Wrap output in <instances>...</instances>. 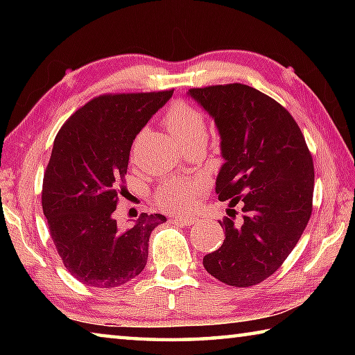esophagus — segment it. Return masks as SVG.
<instances>
[{"mask_svg": "<svg viewBox=\"0 0 355 355\" xmlns=\"http://www.w3.org/2000/svg\"><path fill=\"white\" fill-rule=\"evenodd\" d=\"M172 220L182 225H192L197 222V218H194V216H175V218H172Z\"/></svg>", "mask_w": 355, "mask_h": 355, "instance_id": "obj_1", "label": "esophagus"}]
</instances>
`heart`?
<instances>
[{"mask_svg": "<svg viewBox=\"0 0 355 355\" xmlns=\"http://www.w3.org/2000/svg\"><path fill=\"white\" fill-rule=\"evenodd\" d=\"M166 127L173 137L186 148L196 141L207 139V119L205 114L186 101H175L167 111L164 119ZM135 153V150H133ZM202 180H167L155 191V202L161 209L171 213L188 211L199 197Z\"/></svg>", "mask_w": 355, "mask_h": 355, "instance_id": "1", "label": "heart"}]
</instances>
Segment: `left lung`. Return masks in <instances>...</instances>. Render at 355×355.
<instances>
[{
	"instance_id": "8db88e82",
	"label": "left lung",
	"mask_w": 355,
	"mask_h": 355,
	"mask_svg": "<svg viewBox=\"0 0 355 355\" xmlns=\"http://www.w3.org/2000/svg\"><path fill=\"white\" fill-rule=\"evenodd\" d=\"M188 95L214 119L220 136L225 163L216 194L230 207L241 200L244 214L219 220L225 239L203 257V266L227 285H257L282 266L309 224L311 155L291 114L254 87L219 84L189 89Z\"/></svg>"
}]
</instances>
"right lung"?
<instances>
[{"instance_id": "right-lung-1", "label": "right lung", "mask_w": 355, "mask_h": 355, "mask_svg": "<svg viewBox=\"0 0 355 355\" xmlns=\"http://www.w3.org/2000/svg\"><path fill=\"white\" fill-rule=\"evenodd\" d=\"M173 91L106 94L62 125L44 175L42 208L64 266L87 286L116 288L142 272L148 238L163 214L133 225L114 219L131 144Z\"/></svg>"}]
</instances>
